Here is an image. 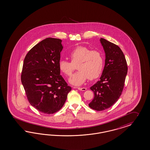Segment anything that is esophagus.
Masks as SVG:
<instances>
[{
    "mask_svg": "<svg viewBox=\"0 0 150 150\" xmlns=\"http://www.w3.org/2000/svg\"><path fill=\"white\" fill-rule=\"evenodd\" d=\"M78 90H80V91H85L86 90V88H78Z\"/></svg>",
    "mask_w": 150,
    "mask_h": 150,
    "instance_id": "obj_1",
    "label": "esophagus"
}]
</instances>
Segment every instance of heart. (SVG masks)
<instances>
[{"mask_svg": "<svg viewBox=\"0 0 150 150\" xmlns=\"http://www.w3.org/2000/svg\"><path fill=\"white\" fill-rule=\"evenodd\" d=\"M70 62L61 60L59 62L60 71L67 76H70L75 70H78L69 81L72 85L79 86L88 78L93 80L100 76L103 70L104 60L103 54L97 50H91L88 47L79 46L69 54Z\"/></svg>", "mask_w": 150, "mask_h": 150, "instance_id": "b5f03b06", "label": "heart"}]
</instances>
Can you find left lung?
Returning <instances> with one entry per match:
<instances>
[{
  "mask_svg": "<svg viewBox=\"0 0 150 150\" xmlns=\"http://www.w3.org/2000/svg\"><path fill=\"white\" fill-rule=\"evenodd\" d=\"M100 42L105 52V64L100 80L90 88L94 98L88 104L96 111L108 109L118 100L128 69L124 53L117 45L103 38Z\"/></svg>",
  "mask_w": 150,
  "mask_h": 150,
  "instance_id": "left-lung-1",
  "label": "left lung"
}]
</instances>
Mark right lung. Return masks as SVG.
Returning <instances> with one entry per match:
<instances>
[{
  "instance_id": "add662e5",
  "label": "right lung",
  "mask_w": 150,
  "mask_h": 150,
  "mask_svg": "<svg viewBox=\"0 0 150 150\" xmlns=\"http://www.w3.org/2000/svg\"><path fill=\"white\" fill-rule=\"evenodd\" d=\"M59 39L47 38L28 52L21 75L26 97L42 113L52 114L62 109L71 88L60 75L59 62L63 47Z\"/></svg>"
}]
</instances>
